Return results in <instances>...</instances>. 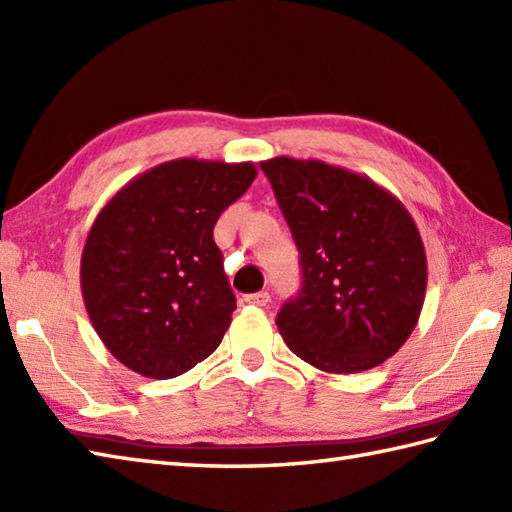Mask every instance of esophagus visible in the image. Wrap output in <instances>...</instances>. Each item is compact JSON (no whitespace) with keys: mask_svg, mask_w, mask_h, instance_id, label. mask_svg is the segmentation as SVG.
Returning <instances> with one entry per match:
<instances>
[{"mask_svg":"<svg viewBox=\"0 0 512 512\" xmlns=\"http://www.w3.org/2000/svg\"><path fill=\"white\" fill-rule=\"evenodd\" d=\"M244 301L246 303H250V306H259V308H264L266 306V303L270 301V295H268V292H253V295H246L244 297Z\"/></svg>","mask_w":512,"mask_h":512,"instance_id":"esophagus-1","label":"esophagus"}]
</instances>
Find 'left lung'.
Segmentation results:
<instances>
[{"instance_id":"1","label":"left lung","mask_w":512,"mask_h":512,"mask_svg":"<svg viewBox=\"0 0 512 512\" xmlns=\"http://www.w3.org/2000/svg\"><path fill=\"white\" fill-rule=\"evenodd\" d=\"M299 250L303 284L277 328L328 374L385 363L409 339L427 292V255L409 211L361 173L321 160L262 162Z\"/></svg>"}]
</instances>
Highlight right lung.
I'll use <instances>...</instances> for the list:
<instances>
[{
  "label": "right lung",
  "mask_w": 512,
  "mask_h": 512,
  "mask_svg": "<svg viewBox=\"0 0 512 512\" xmlns=\"http://www.w3.org/2000/svg\"><path fill=\"white\" fill-rule=\"evenodd\" d=\"M255 176L253 162L169 160L96 215L81 255L85 310L132 372L176 378L222 343L235 295L213 226Z\"/></svg>",
  "instance_id": "1"
}]
</instances>
